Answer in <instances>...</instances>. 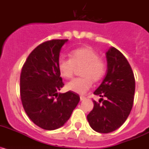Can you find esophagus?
I'll use <instances>...</instances> for the list:
<instances>
[{
  "label": "esophagus",
  "mask_w": 149,
  "mask_h": 149,
  "mask_svg": "<svg viewBox=\"0 0 149 149\" xmlns=\"http://www.w3.org/2000/svg\"><path fill=\"white\" fill-rule=\"evenodd\" d=\"M80 98H81V101H84V100L86 99V97H85V96H81Z\"/></svg>",
  "instance_id": "1"
}]
</instances>
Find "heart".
<instances>
[{
  "label": "heart",
  "mask_w": 149,
  "mask_h": 149,
  "mask_svg": "<svg viewBox=\"0 0 149 149\" xmlns=\"http://www.w3.org/2000/svg\"><path fill=\"white\" fill-rule=\"evenodd\" d=\"M81 68V75L66 84V89L73 93L84 94L93 85L104 75L105 63L99 58V54L91 47H82L74 50L70 53V59L60 58L58 69L60 75L65 79L72 77L75 68Z\"/></svg>",
  "instance_id": "obj_1"
}]
</instances>
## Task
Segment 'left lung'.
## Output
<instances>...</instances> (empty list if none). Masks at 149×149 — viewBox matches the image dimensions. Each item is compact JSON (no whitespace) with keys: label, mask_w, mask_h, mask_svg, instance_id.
Segmentation results:
<instances>
[{"label":"left lung","mask_w":149,"mask_h":149,"mask_svg":"<svg viewBox=\"0 0 149 149\" xmlns=\"http://www.w3.org/2000/svg\"><path fill=\"white\" fill-rule=\"evenodd\" d=\"M107 74L94 94L101 98L87 115L89 125L98 133L107 134L123 125L134 104L135 79L128 61L119 50L106 52Z\"/></svg>","instance_id":"left-lung-1"}]
</instances>
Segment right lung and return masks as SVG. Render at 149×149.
Instances as JSON below:
<instances>
[{"instance_id":"1","label":"right lung","mask_w":149,"mask_h":149,"mask_svg":"<svg viewBox=\"0 0 149 149\" xmlns=\"http://www.w3.org/2000/svg\"><path fill=\"white\" fill-rule=\"evenodd\" d=\"M68 39H52L38 45L22 67L20 95L22 105L34 124L52 131L69 119L80 101L72 91L58 93L64 86L58 69L60 52Z\"/></svg>"}]
</instances>
